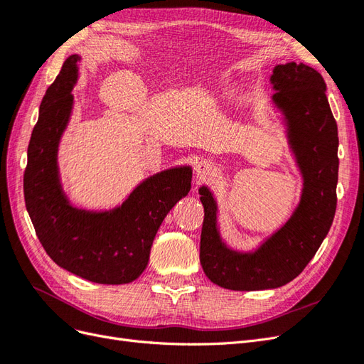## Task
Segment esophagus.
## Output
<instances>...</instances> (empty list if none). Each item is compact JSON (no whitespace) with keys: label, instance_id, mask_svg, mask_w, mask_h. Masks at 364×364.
Wrapping results in <instances>:
<instances>
[{"label":"esophagus","instance_id":"1","mask_svg":"<svg viewBox=\"0 0 364 364\" xmlns=\"http://www.w3.org/2000/svg\"><path fill=\"white\" fill-rule=\"evenodd\" d=\"M194 170H196L197 178L205 179V178H208V176L214 171V164L211 161H208V159H202V161H199V162L196 164Z\"/></svg>","mask_w":364,"mask_h":364}]
</instances>
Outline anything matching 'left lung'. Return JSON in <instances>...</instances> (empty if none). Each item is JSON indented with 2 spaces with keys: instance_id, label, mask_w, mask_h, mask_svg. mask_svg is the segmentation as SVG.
I'll use <instances>...</instances> for the list:
<instances>
[{
  "instance_id": "8db88e82",
  "label": "left lung",
  "mask_w": 364,
  "mask_h": 364,
  "mask_svg": "<svg viewBox=\"0 0 364 364\" xmlns=\"http://www.w3.org/2000/svg\"><path fill=\"white\" fill-rule=\"evenodd\" d=\"M270 82L304 188L285 225L255 250L241 252L220 235L217 202L208 186H200V264L209 279L228 290H269L293 281L316 255L336 214L338 136L323 77L305 63L289 62L273 68Z\"/></svg>"
}]
</instances>
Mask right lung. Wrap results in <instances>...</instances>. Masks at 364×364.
Returning <instances> with one entry per match:
<instances>
[{
  "label": "right lung",
  "mask_w": 364,
  "mask_h": 364,
  "mask_svg": "<svg viewBox=\"0 0 364 364\" xmlns=\"http://www.w3.org/2000/svg\"><path fill=\"white\" fill-rule=\"evenodd\" d=\"M80 59L73 54L65 60L42 98L27 151L26 206L41 245L58 266L97 284H127L146 270L158 229L188 194L193 171L185 165L153 174L109 211L73 206L60 183L58 150L71 118Z\"/></svg>",
  "instance_id": "1"
}]
</instances>
